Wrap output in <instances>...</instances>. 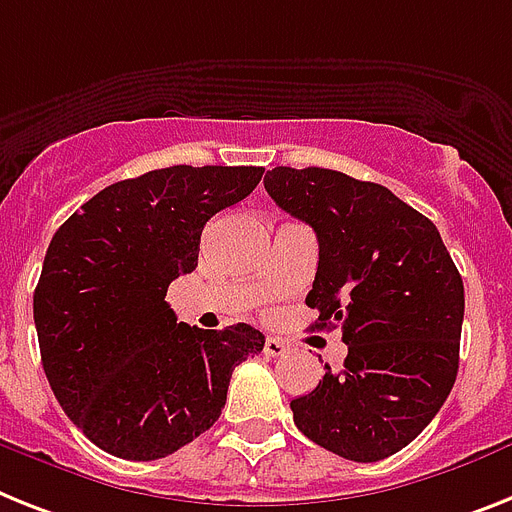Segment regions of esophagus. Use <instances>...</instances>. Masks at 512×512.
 Returning a JSON list of instances; mask_svg holds the SVG:
<instances>
[{"label": "esophagus", "instance_id": "34e87169", "mask_svg": "<svg viewBox=\"0 0 512 512\" xmlns=\"http://www.w3.org/2000/svg\"><path fill=\"white\" fill-rule=\"evenodd\" d=\"M264 353L269 358H280V356H285V353H287V345L280 340V337H266Z\"/></svg>", "mask_w": 512, "mask_h": 512}]
</instances>
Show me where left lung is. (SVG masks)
Here are the masks:
<instances>
[{"instance_id": "1", "label": "left lung", "mask_w": 512, "mask_h": 512, "mask_svg": "<svg viewBox=\"0 0 512 512\" xmlns=\"http://www.w3.org/2000/svg\"><path fill=\"white\" fill-rule=\"evenodd\" d=\"M274 204L314 227L306 303L342 329L348 358L290 403L295 426L356 463L390 458L437 416L458 377L463 280L432 219L392 190L322 167H274Z\"/></svg>"}]
</instances>
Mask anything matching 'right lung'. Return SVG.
<instances>
[{
	"label": "right lung",
	"instance_id": "1",
	"mask_svg": "<svg viewBox=\"0 0 512 512\" xmlns=\"http://www.w3.org/2000/svg\"><path fill=\"white\" fill-rule=\"evenodd\" d=\"M264 167H164L99 190L54 232L33 293L46 379L62 411L104 453L167 458L204 434L232 369L259 356L251 324L209 332L177 322L167 287L198 266L214 214Z\"/></svg>",
	"mask_w": 512,
	"mask_h": 512
}]
</instances>
